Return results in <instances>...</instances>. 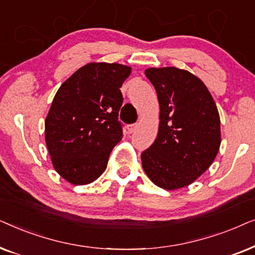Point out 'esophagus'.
Instances as JSON below:
<instances>
[{
	"label": "esophagus",
	"mask_w": 255,
	"mask_h": 255,
	"mask_svg": "<svg viewBox=\"0 0 255 255\" xmlns=\"http://www.w3.org/2000/svg\"><path fill=\"white\" fill-rule=\"evenodd\" d=\"M137 128H138V124H130L128 125V131L130 132V133H133V132L137 130Z\"/></svg>",
	"instance_id": "esophagus-1"
}]
</instances>
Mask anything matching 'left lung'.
I'll return each instance as SVG.
<instances>
[{
    "mask_svg": "<svg viewBox=\"0 0 255 255\" xmlns=\"http://www.w3.org/2000/svg\"><path fill=\"white\" fill-rule=\"evenodd\" d=\"M160 123L154 142L141 153L145 173L167 190L189 186L201 176L221 146V120L210 92L197 76L176 67L148 68Z\"/></svg>",
    "mask_w": 255,
    "mask_h": 255,
    "instance_id": "8db88e82",
    "label": "left lung"
}]
</instances>
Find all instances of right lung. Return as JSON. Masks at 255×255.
<instances>
[{
  "label": "right lung",
  "instance_id": "add662e5",
  "mask_svg": "<svg viewBox=\"0 0 255 255\" xmlns=\"http://www.w3.org/2000/svg\"><path fill=\"white\" fill-rule=\"evenodd\" d=\"M130 73L125 65L90 62L55 94L45 121V140L54 169L69 183L88 184L106 170L123 137L120 88Z\"/></svg>",
  "mask_w": 255,
  "mask_h": 255
}]
</instances>
